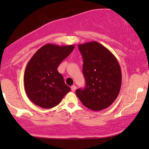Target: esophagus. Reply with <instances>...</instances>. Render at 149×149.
<instances>
[{
  "instance_id": "obj_1",
  "label": "esophagus",
  "mask_w": 149,
  "mask_h": 149,
  "mask_svg": "<svg viewBox=\"0 0 149 149\" xmlns=\"http://www.w3.org/2000/svg\"><path fill=\"white\" fill-rule=\"evenodd\" d=\"M76 86L75 85H72V86H71V90H72V91H74L75 90H76Z\"/></svg>"
}]
</instances>
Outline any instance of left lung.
<instances>
[{"label":"left lung","instance_id":"1","mask_svg":"<svg viewBox=\"0 0 149 149\" xmlns=\"http://www.w3.org/2000/svg\"><path fill=\"white\" fill-rule=\"evenodd\" d=\"M83 57L84 89L76 94L85 107L99 111L111 106L121 86V67L110 51L96 41L79 45Z\"/></svg>","mask_w":149,"mask_h":149}]
</instances>
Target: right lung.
Segmentation results:
<instances>
[{
  "label": "right lung",
  "instance_id": "obj_1",
  "mask_svg": "<svg viewBox=\"0 0 149 149\" xmlns=\"http://www.w3.org/2000/svg\"><path fill=\"white\" fill-rule=\"evenodd\" d=\"M74 48V45H45L28 62L24 76V87L28 97L36 105L51 109L60 104L70 91L58 67Z\"/></svg>",
  "mask_w": 149,
  "mask_h": 149
}]
</instances>
